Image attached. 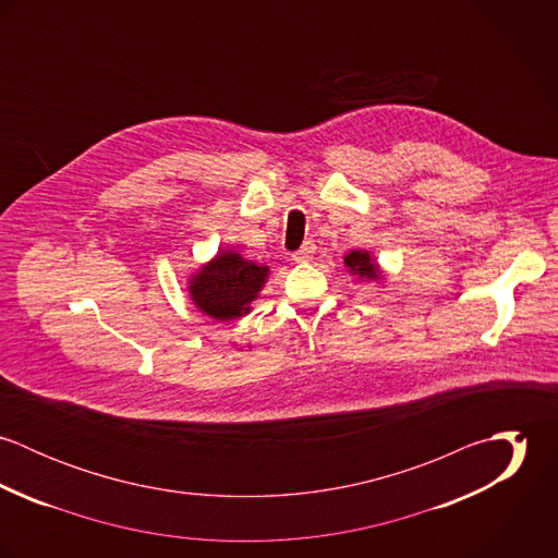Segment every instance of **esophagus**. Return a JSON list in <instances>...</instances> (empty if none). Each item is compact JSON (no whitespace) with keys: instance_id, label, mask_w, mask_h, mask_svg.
I'll use <instances>...</instances> for the list:
<instances>
[{"instance_id":"obj_1","label":"esophagus","mask_w":558,"mask_h":558,"mask_svg":"<svg viewBox=\"0 0 558 558\" xmlns=\"http://www.w3.org/2000/svg\"><path fill=\"white\" fill-rule=\"evenodd\" d=\"M314 253H316V244L312 240H305L303 246L292 253V259L294 262H310L314 257Z\"/></svg>"}]
</instances>
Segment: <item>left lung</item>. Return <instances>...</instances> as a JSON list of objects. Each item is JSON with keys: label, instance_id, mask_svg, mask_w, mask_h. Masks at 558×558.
Instances as JSON below:
<instances>
[{"label": "left lung", "instance_id": "left-lung-1", "mask_svg": "<svg viewBox=\"0 0 558 558\" xmlns=\"http://www.w3.org/2000/svg\"><path fill=\"white\" fill-rule=\"evenodd\" d=\"M343 264L350 268L352 275H356L359 279H367V281H376L380 279V266L376 264V259L367 253V251H350L343 257Z\"/></svg>", "mask_w": 558, "mask_h": 558}]
</instances>
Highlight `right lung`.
Here are the masks:
<instances>
[{
	"instance_id": "1",
	"label": "right lung",
	"mask_w": 558,
	"mask_h": 558,
	"mask_svg": "<svg viewBox=\"0 0 558 558\" xmlns=\"http://www.w3.org/2000/svg\"><path fill=\"white\" fill-rule=\"evenodd\" d=\"M268 277V266L244 259L234 251H219L189 279L193 305L210 318L236 319L251 312Z\"/></svg>"
}]
</instances>
